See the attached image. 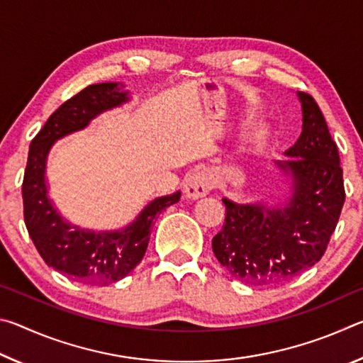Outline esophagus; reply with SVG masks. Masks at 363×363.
Here are the masks:
<instances>
[{"mask_svg": "<svg viewBox=\"0 0 363 363\" xmlns=\"http://www.w3.org/2000/svg\"><path fill=\"white\" fill-rule=\"evenodd\" d=\"M211 190V181L205 173L201 171H195V173L190 174L186 182H184V194L189 199H199V196H203Z\"/></svg>", "mask_w": 363, "mask_h": 363, "instance_id": "34e87169", "label": "esophagus"}]
</instances>
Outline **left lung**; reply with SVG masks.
<instances>
[{
    "label": "left lung",
    "mask_w": 363,
    "mask_h": 363,
    "mask_svg": "<svg viewBox=\"0 0 363 363\" xmlns=\"http://www.w3.org/2000/svg\"><path fill=\"white\" fill-rule=\"evenodd\" d=\"M303 133L280 168L293 174V196L281 210L223 199L225 220L213 251L233 279L250 285L286 281L320 261L342 210L337 145L314 97L299 93Z\"/></svg>",
    "instance_id": "obj_1"
}]
</instances>
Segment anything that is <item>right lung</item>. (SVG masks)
I'll use <instances>...</instances> for the list:
<instances>
[{"label": "right lung", "instance_id": "obj_1", "mask_svg": "<svg viewBox=\"0 0 363 363\" xmlns=\"http://www.w3.org/2000/svg\"><path fill=\"white\" fill-rule=\"evenodd\" d=\"M126 101V93L118 91L116 83L91 84L49 116L30 144L22 182L28 235L49 267L83 285L106 286L126 277L143 261L158 214L181 199V192H176L153 200L125 230L102 233L72 229L48 200L45 164L54 140L82 130L96 115Z\"/></svg>", "mask_w": 363, "mask_h": 363}]
</instances>
